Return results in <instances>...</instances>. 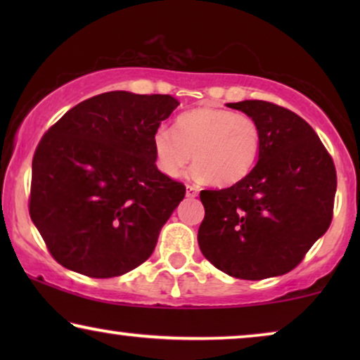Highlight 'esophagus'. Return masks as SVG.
Returning <instances> with one entry per match:
<instances>
[{"label": "esophagus", "mask_w": 360, "mask_h": 360, "mask_svg": "<svg viewBox=\"0 0 360 360\" xmlns=\"http://www.w3.org/2000/svg\"><path fill=\"white\" fill-rule=\"evenodd\" d=\"M186 198H195L196 195H198V188L196 186H191V185H186Z\"/></svg>", "instance_id": "esophagus-1"}]
</instances>
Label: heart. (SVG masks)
<instances>
[{
  "label": "heart",
  "instance_id": "obj_1",
  "mask_svg": "<svg viewBox=\"0 0 360 360\" xmlns=\"http://www.w3.org/2000/svg\"><path fill=\"white\" fill-rule=\"evenodd\" d=\"M262 131L257 121L221 108L185 111L169 127H157L152 136L155 165L169 179H176L191 160L195 180H211L229 186L244 180L257 164Z\"/></svg>",
  "mask_w": 360,
  "mask_h": 360
}]
</instances>
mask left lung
Here are the masks:
<instances>
[{"instance_id":"left-lung-1","label":"left lung","mask_w":360,"mask_h":360,"mask_svg":"<svg viewBox=\"0 0 360 360\" xmlns=\"http://www.w3.org/2000/svg\"><path fill=\"white\" fill-rule=\"evenodd\" d=\"M226 106L257 121L262 147L244 180L200 193V249L231 277H278L297 267L331 224L336 169L313 127L290 110L260 100Z\"/></svg>"}]
</instances>
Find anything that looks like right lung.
<instances>
[{
  "mask_svg": "<svg viewBox=\"0 0 360 360\" xmlns=\"http://www.w3.org/2000/svg\"><path fill=\"white\" fill-rule=\"evenodd\" d=\"M180 103L108 91L78 103L39 142L29 214L58 264L111 278L146 262L185 186L157 169L152 136Z\"/></svg>",
  "mask_w": 360,
  "mask_h": 360,
  "instance_id": "obj_1",
  "label": "right lung"
}]
</instances>
